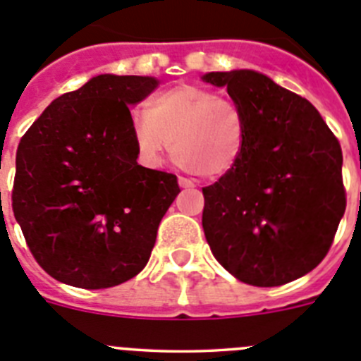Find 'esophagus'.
<instances>
[{"label": "esophagus", "instance_id": "1", "mask_svg": "<svg viewBox=\"0 0 361 361\" xmlns=\"http://www.w3.org/2000/svg\"><path fill=\"white\" fill-rule=\"evenodd\" d=\"M178 186H180V188H193L195 184H193V180H190V178L178 177Z\"/></svg>", "mask_w": 361, "mask_h": 361}]
</instances>
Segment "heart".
Returning <instances> with one entry per match:
<instances>
[{"instance_id": "obj_1", "label": "heart", "mask_w": 361, "mask_h": 361, "mask_svg": "<svg viewBox=\"0 0 361 361\" xmlns=\"http://www.w3.org/2000/svg\"><path fill=\"white\" fill-rule=\"evenodd\" d=\"M137 155L161 166L170 148L180 168L200 177H222L237 166L245 146V117L228 97L195 85H178L152 95L145 111H133Z\"/></svg>"}]
</instances>
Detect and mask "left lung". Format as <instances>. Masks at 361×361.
I'll return each mask as SVG.
<instances>
[{
  "label": "left lung",
  "instance_id": "8db88e82",
  "mask_svg": "<svg viewBox=\"0 0 361 361\" xmlns=\"http://www.w3.org/2000/svg\"><path fill=\"white\" fill-rule=\"evenodd\" d=\"M245 117L240 161L202 188L213 257L240 282L275 288L307 275L345 212L342 148L320 114L253 70L209 72Z\"/></svg>",
  "mask_w": 361,
  "mask_h": 361
}]
</instances>
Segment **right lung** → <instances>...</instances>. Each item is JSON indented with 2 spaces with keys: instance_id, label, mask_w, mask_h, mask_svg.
<instances>
[{
  "instance_id": "right-lung-1",
  "label": "right lung",
  "mask_w": 361,
  "mask_h": 361,
  "mask_svg": "<svg viewBox=\"0 0 361 361\" xmlns=\"http://www.w3.org/2000/svg\"><path fill=\"white\" fill-rule=\"evenodd\" d=\"M157 86L155 78L103 73L57 97L21 137L12 209L52 279L114 288L148 264L180 191L173 173L137 164L128 104Z\"/></svg>"
}]
</instances>
